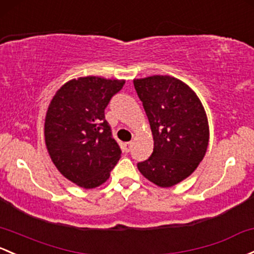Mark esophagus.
<instances>
[{
	"instance_id": "esophagus-1",
	"label": "esophagus",
	"mask_w": 254,
	"mask_h": 254,
	"mask_svg": "<svg viewBox=\"0 0 254 254\" xmlns=\"http://www.w3.org/2000/svg\"><path fill=\"white\" fill-rule=\"evenodd\" d=\"M125 151L127 152H129L130 149H131V147H132V142L131 141H130V142H125Z\"/></svg>"
}]
</instances>
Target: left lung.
I'll list each match as a JSON object with an SVG mask.
<instances>
[{"label": "left lung", "mask_w": 254, "mask_h": 254, "mask_svg": "<svg viewBox=\"0 0 254 254\" xmlns=\"http://www.w3.org/2000/svg\"><path fill=\"white\" fill-rule=\"evenodd\" d=\"M153 135V152L137 163L140 173L159 188H172L196 170L207 152L209 127L193 90L169 75L135 79Z\"/></svg>", "instance_id": "obj_1"}]
</instances>
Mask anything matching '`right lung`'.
Segmentation results:
<instances>
[{
  "label": "right lung",
  "instance_id": "1",
  "mask_svg": "<svg viewBox=\"0 0 254 254\" xmlns=\"http://www.w3.org/2000/svg\"><path fill=\"white\" fill-rule=\"evenodd\" d=\"M125 80L85 76L69 80L51 101L45 119V142L61 174L80 188L106 183L120 151L105 118L111 98Z\"/></svg>",
  "mask_w": 254,
  "mask_h": 254
}]
</instances>
